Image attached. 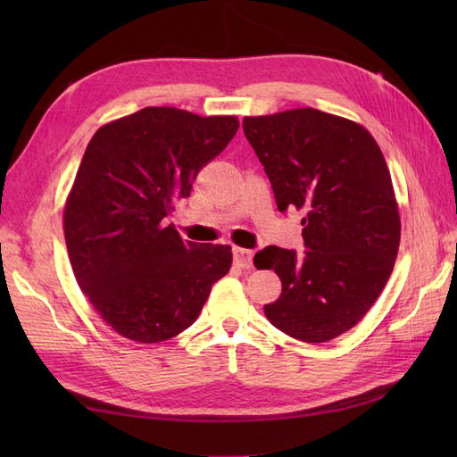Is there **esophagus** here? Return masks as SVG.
Masks as SVG:
<instances>
[{
  "label": "esophagus",
  "instance_id": "esophagus-1",
  "mask_svg": "<svg viewBox=\"0 0 457 457\" xmlns=\"http://www.w3.org/2000/svg\"><path fill=\"white\" fill-rule=\"evenodd\" d=\"M234 261L241 269H251V265H253V251L244 249V247H234Z\"/></svg>",
  "mask_w": 457,
  "mask_h": 457
}]
</instances>
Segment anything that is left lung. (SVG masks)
<instances>
[{
	"instance_id": "1",
	"label": "left lung",
	"mask_w": 457,
	"mask_h": 457,
	"mask_svg": "<svg viewBox=\"0 0 457 457\" xmlns=\"http://www.w3.org/2000/svg\"><path fill=\"white\" fill-rule=\"evenodd\" d=\"M280 212H303L308 251L269 245L257 269H275L283 293L265 304L269 322L306 344L352 329L389 280L401 216L389 167L363 125L314 108L244 120Z\"/></svg>"
}]
</instances>
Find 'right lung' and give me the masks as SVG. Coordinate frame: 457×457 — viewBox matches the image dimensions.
Segmentation results:
<instances>
[{
  "instance_id": "obj_1",
  "label": "right lung",
  "mask_w": 457,
  "mask_h": 457,
  "mask_svg": "<svg viewBox=\"0 0 457 457\" xmlns=\"http://www.w3.org/2000/svg\"><path fill=\"white\" fill-rule=\"evenodd\" d=\"M237 128L236 115L153 105L94 133L62 226L76 283L113 332L139 344L179 336L228 275V245L182 241L162 220Z\"/></svg>"
}]
</instances>
